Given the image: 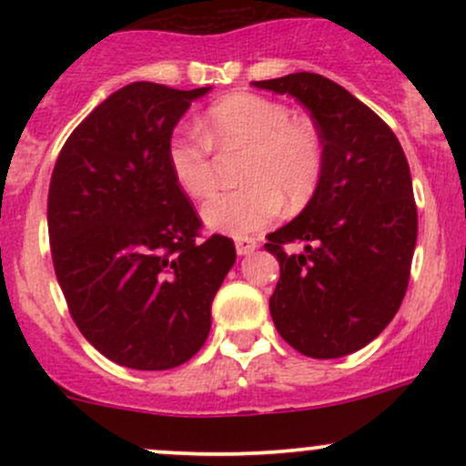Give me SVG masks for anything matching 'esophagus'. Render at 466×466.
Here are the masks:
<instances>
[{"label":"esophagus","mask_w":466,"mask_h":466,"mask_svg":"<svg viewBox=\"0 0 466 466\" xmlns=\"http://www.w3.org/2000/svg\"><path fill=\"white\" fill-rule=\"evenodd\" d=\"M256 248H258V240L251 238V237H243L237 240V251L238 256H249L251 251H254Z\"/></svg>","instance_id":"1"}]
</instances>
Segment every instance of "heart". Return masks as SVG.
Masks as SVG:
<instances>
[{"label": "heart", "instance_id": "heart-1", "mask_svg": "<svg viewBox=\"0 0 466 466\" xmlns=\"http://www.w3.org/2000/svg\"><path fill=\"white\" fill-rule=\"evenodd\" d=\"M212 148H245L243 186L217 192L201 217L208 228L248 237L280 217L285 201L300 208L318 190L324 173V144L309 120L291 117L278 100L260 94H229L208 106L199 133L179 129L166 144V162L186 195L203 199L215 188Z\"/></svg>", "mask_w": 466, "mask_h": 466}]
</instances>
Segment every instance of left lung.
<instances>
[{
	"label": "left lung",
	"mask_w": 466,
	"mask_h": 466,
	"mask_svg": "<svg viewBox=\"0 0 466 466\" xmlns=\"http://www.w3.org/2000/svg\"><path fill=\"white\" fill-rule=\"evenodd\" d=\"M304 105L324 144L307 208L267 237L280 263L269 298L278 333L313 360L350 355L397 315L419 234L411 175L392 129L341 85L313 72L254 80ZM300 239L302 255L284 245Z\"/></svg>",
	"instance_id": "1"
}]
</instances>
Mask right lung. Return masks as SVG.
<instances>
[{"instance_id":"right-lung-1","label":"right lung","mask_w":466,"mask_h":466,"mask_svg":"<svg viewBox=\"0 0 466 466\" xmlns=\"http://www.w3.org/2000/svg\"><path fill=\"white\" fill-rule=\"evenodd\" d=\"M208 92L117 89L72 131L52 173L47 229L69 313L96 350L133 370L199 352L237 260L232 238L199 240L201 218L166 162L179 117Z\"/></svg>"}]
</instances>
